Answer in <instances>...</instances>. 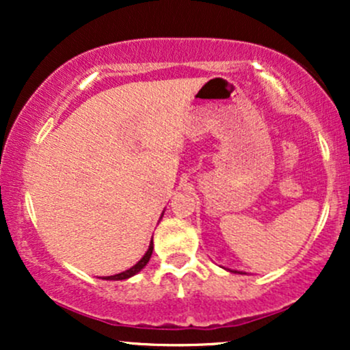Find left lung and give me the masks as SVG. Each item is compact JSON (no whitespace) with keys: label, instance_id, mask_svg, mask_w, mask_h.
I'll list each match as a JSON object with an SVG mask.
<instances>
[{"label":"left lung","instance_id":"8db88e82","mask_svg":"<svg viewBox=\"0 0 350 350\" xmlns=\"http://www.w3.org/2000/svg\"><path fill=\"white\" fill-rule=\"evenodd\" d=\"M235 273H239V271H235Z\"/></svg>","mask_w":350,"mask_h":350}]
</instances>
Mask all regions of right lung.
I'll return each instance as SVG.
<instances>
[{"instance_id":"add662e5","label":"right lung","mask_w":350,"mask_h":350,"mask_svg":"<svg viewBox=\"0 0 350 350\" xmlns=\"http://www.w3.org/2000/svg\"><path fill=\"white\" fill-rule=\"evenodd\" d=\"M151 253H152V240L150 242V248H148V252L144 253L143 255V258L139 260L138 263L135 265V267H131L130 270H126V271H122V273H118V275H113V276H103L102 280H126V278H131V276L133 275H136V273H139L143 270L144 267H146V263L150 262V258H151Z\"/></svg>"}]
</instances>
